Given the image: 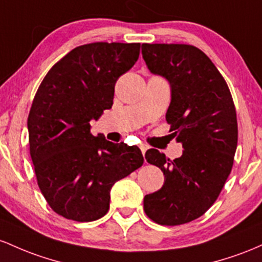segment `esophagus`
<instances>
[{"instance_id": "obj_1", "label": "esophagus", "mask_w": 262, "mask_h": 262, "mask_svg": "<svg viewBox=\"0 0 262 262\" xmlns=\"http://www.w3.org/2000/svg\"><path fill=\"white\" fill-rule=\"evenodd\" d=\"M140 148H141V152H142V155L145 156L146 151H147V149H148V146L145 145V143H141V145H140Z\"/></svg>"}]
</instances>
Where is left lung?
Here are the masks:
<instances>
[{"instance_id": "8db88e82", "label": "left lung", "mask_w": 262, "mask_h": 262, "mask_svg": "<svg viewBox=\"0 0 262 262\" xmlns=\"http://www.w3.org/2000/svg\"><path fill=\"white\" fill-rule=\"evenodd\" d=\"M149 72L170 86L167 122L183 154L170 161L158 149L147 162L164 174L157 192L143 198L149 219L181 225L202 216L216 201L231 172L237 146L236 111L224 78L201 49L188 44H142Z\"/></svg>"}]
</instances>
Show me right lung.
<instances>
[{"instance_id":"add662e5","label":"right lung","mask_w":262,"mask_h":262,"mask_svg":"<svg viewBox=\"0 0 262 262\" xmlns=\"http://www.w3.org/2000/svg\"><path fill=\"white\" fill-rule=\"evenodd\" d=\"M139 55L140 43L84 44L54 64L38 88L27 121L29 152L40 192L64 218L104 216L114 184L142 166L137 146L90 132Z\"/></svg>"}]
</instances>
